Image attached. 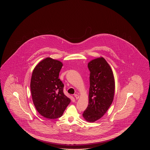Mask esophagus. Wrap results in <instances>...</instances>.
<instances>
[{
	"instance_id": "esophagus-1",
	"label": "esophagus",
	"mask_w": 150,
	"mask_h": 150,
	"mask_svg": "<svg viewBox=\"0 0 150 150\" xmlns=\"http://www.w3.org/2000/svg\"><path fill=\"white\" fill-rule=\"evenodd\" d=\"M74 97L76 98V99H79V96H78V94H74Z\"/></svg>"
}]
</instances>
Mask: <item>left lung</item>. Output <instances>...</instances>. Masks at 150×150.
Masks as SVG:
<instances>
[{
  "mask_svg": "<svg viewBox=\"0 0 150 150\" xmlns=\"http://www.w3.org/2000/svg\"><path fill=\"white\" fill-rule=\"evenodd\" d=\"M89 74V103L83 114L87 121L101 118L112 105L115 92V80L111 67L103 57L88 64Z\"/></svg>",
  "mask_w": 150,
  "mask_h": 150,
  "instance_id": "8db88e82",
  "label": "left lung"
}]
</instances>
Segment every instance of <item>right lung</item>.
I'll return each mask as SVG.
<instances>
[{
    "instance_id": "right-lung-1",
    "label": "right lung",
    "mask_w": 150,
    "mask_h": 150,
    "mask_svg": "<svg viewBox=\"0 0 150 150\" xmlns=\"http://www.w3.org/2000/svg\"><path fill=\"white\" fill-rule=\"evenodd\" d=\"M62 66L60 61L48 57L40 62L33 71V101L38 112L45 118L60 117L71 102L64 94V84L59 78Z\"/></svg>"
}]
</instances>
